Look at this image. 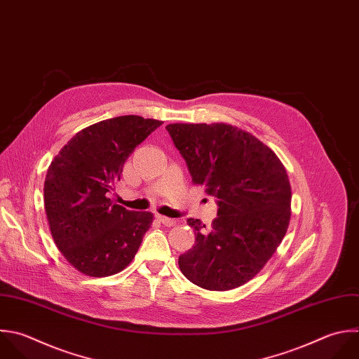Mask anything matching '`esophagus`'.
<instances>
[{"mask_svg": "<svg viewBox=\"0 0 359 359\" xmlns=\"http://www.w3.org/2000/svg\"><path fill=\"white\" fill-rule=\"evenodd\" d=\"M156 217H157V220H160L164 226L171 227V226H175V224H177V220H175V219H170V217L163 216V215H156Z\"/></svg>", "mask_w": 359, "mask_h": 359, "instance_id": "1", "label": "esophagus"}]
</instances>
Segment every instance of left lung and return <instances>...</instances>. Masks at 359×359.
<instances>
[{"label":"left lung","mask_w":359,"mask_h":359,"mask_svg":"<svg viewBox=\"0 0 359 359\" xmlns=\"http://www.w3.org/2000/svg\"><path fill=\"white\" fill-rule=\"evenodd\" d=\"M195 185L217 198L209 230L187 223L195 245L180 255L181 272L208 290H230L269 261L290 220V182L278 156L251 133L227 123L167 125Z\"/></svg>","instance_id":"left-lung-1"}]
</instances>
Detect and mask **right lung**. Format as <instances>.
<instances>
[{
  "label": "right lung",
  "instance_id": "add662e5",
  "mask_svg": "<svg viewBox=\"0 0 359 359\" xmlns=\"http://www.w3.org/2000/svg\"><path fill=\"white\" fill-rule=\"evenodd\" d=\"M161 125L137 115L101 121L80 130L50 163L43 188L50 233L79 272L109 276L135 258L153 213L128 210L107 194L128 157Z\"/></svg>",
  "mask_w": 359,
  "mask_h": 359
}]
</instances>
